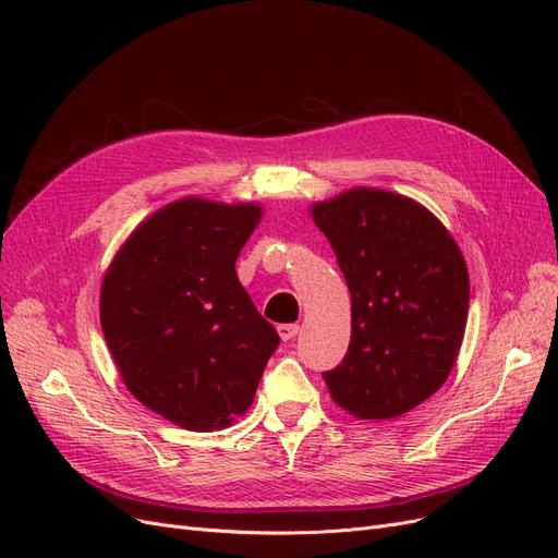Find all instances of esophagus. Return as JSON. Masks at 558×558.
Segmentation results:
<instances>
[{
	"label": "esophagus",
	"instance_id": "esophagus-1",
	"mask_svg": "<svg viewBox=\"0 0 558 558\" xmlns=\"http://www.w3.org/2000/svg\"><path fill=\"white\" fill-rule=\"evenodd\" d=\"M277 332L283 342H289L300 332V326L298 324H281V326H277Z\"/></svg>",
	"mask_w": 558,
	"mask_h": 558
}]
</instances>
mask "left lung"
<instances>
[{
    "instance_id": "left-lung-1",
    "label": "left lung",
    "mask_w": 558,
    "mask_h": 558,
    "mask_svg": "<svg viewBox=\"0 0 558 558\" xmlns=\"http://www.w3.org/2000/svg\"><path fill=\"white\" fill-rule=\"evenodd\" d=\"M351 293V342L324 373L356 418H396L440 388L463 342L470 279L449 230L418 202L351 189L314 202Z\"/></svg>"
}]
</instances>
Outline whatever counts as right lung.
Listing matches in <instances>:
<instances>
[{"label": "right lung", "mask_w": 558, "mask_h": 558, "mask_svg": "<svg viewBox=\"0 0 558 558\" xmlns=\"http://www.w3.org/2000/svg\"><path fill=\"white\" fill-rule=\"evenodd\" d=\"M260 216L258 202L177 199L137 226L102 279L99 324L123 384L185 430L242 416L279 347L234 272Z\"/></svg>", "instance_id": "add662e5"}]
</instances>
